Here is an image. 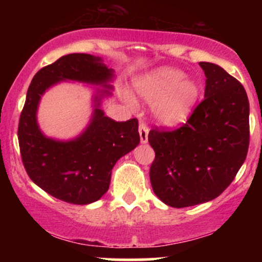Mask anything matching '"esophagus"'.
<instances>
[{
  "instance_id": "1",
  "label": "esophagus",
  "mask_w": 262,
  "mask_h": 262,
  "mask_svg": "<svg viewBox=\"0 0 262 262\" xmlns=\"http://www.w3.org/2000/svg\"><path fill=\"white\" fill-rule=\"evenodd\" d=\"M148 134H149V128L145 123L141 122L139 124V135H140V141L141 143H146L148 141Z\"/></svg>"
}]
</instances>
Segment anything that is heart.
<instances>
[{
    "instance_id": "heart-1",
    "label": "heart",
    "mask_w": 262,
    "mask_h": 262,
    "mask_svg": "<svg viewBox=\"0 0 262 262\" xmlns=\"http://www.w3.org/2000/svg\"><path fill=\"white\" fill-rule=\"evenodd\" d=\"M185 74L176 69L164 68L141 76L134 89L144 101L155 103V114L165 125H179L187 121L200 96V87L191 80H183ZM125 101L134 106L133 97L125 95Z\"/></svg>"
}]
</instances>
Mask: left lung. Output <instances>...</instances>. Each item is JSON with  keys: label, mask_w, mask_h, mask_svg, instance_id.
Listing matches in <instances>:
<instances>
[{"label": "left lung", "mask_w": 262, "mask_h": 262, "mask_svg": "<svg viewBox=\"0 0 262 262\" xmlns=\"http://www.w3.org/2000/svg\"><path fill=\"white\" fill-rule=\"evenodd\" d=\"M204 98L176 129L155 127L149 144L154 193L175 208L217 198L235 179L250 141L249 100L244 86L221 66L200 62Z\"/></svg>", "instance_id": "left-lung-1"}]
</instances>
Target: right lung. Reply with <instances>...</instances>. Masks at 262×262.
<instances>
[{
  "label": "right lung",
  "mask_w": 262,
  "mask_h": 262,
  "mask_svg": "<svg viewBox=\"0 0 262 262\" xmlns=\"http://www.w3.org/2000/svg\"><path fill=\"white\" fill-rule=\"evenodd\" d=\"M111 77L112 70L100 58L69 54L41 68L29 85L18 124L23 166L35 185L60 201L89 204L106 193L116 162L139 144L138 119L117 122L96 108L85 133L64 143L40 133L35 118L38 102L60 80L104 83Z\"/></svg>",
  "instance_id": "1"
}]
</instances>
